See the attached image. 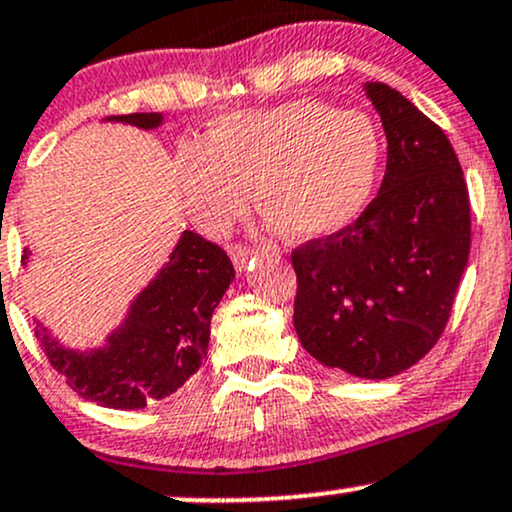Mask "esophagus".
<instances>
[{"label": "esophagus", "instance_id": "esophagus-1", "mask_svg": "<svg viewBox=\"0 0 512 512\" xmlns=\"http://www.w3.org/2000/svg\"><path fill=\"white\" fill-rule=\"evenodd\" d=\"M228 252H230V260H233V265L238 269H245L250 265V260H255L257 257V250H252V247L247 245H230Z\"/></svg>", "mask_w": 512, "mask_h": 512}]
</instances>
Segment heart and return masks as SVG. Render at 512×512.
Here are the masks:
<instances>
[{
    "instance_id": "1",
    "label": "heart",
    "mask_w": 512,
    "mask_h": 512,
    "mask_svg": "<svg viewBox=\"0 0 512 512\" xmlns=\"http://www.w3.org/2000/svg\"><path fill=\"white\" fill-rule=\"evenodd\" d=\"M381 160L372 119L313 99L223 116L204 145L177 153L184 204L201 228L226 230L250 206L291 238H328L362 213Z\"/></svg>"
}]
</instances>
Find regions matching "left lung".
<instances>
[{"label":"left lung","mask_w":512,"mask_h":512,"mask_svg":"<svg viewBox=\"0 0 512 512\" xmlns=\"http://www.w3.org/2000/svg\"><path fill=\"white\" fill-rule=\"evenodd\" d=\"M389 155L362 216L291 252L294 328L325 367L389 379L445 333L471 247L462 165L445 131L391 89L369 82Z\"/></svg>","instance_id":"obj_1"}]
</instances>
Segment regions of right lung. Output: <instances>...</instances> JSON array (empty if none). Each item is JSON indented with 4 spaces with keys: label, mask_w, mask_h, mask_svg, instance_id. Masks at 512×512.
Masks as SVG:
<instances>
[{
    "label": "right lung",
    "mask_w": 512,
    "mask_h": 512,
    "mask_svg": "<svg viewBox=\"0 0 512 512\" xmlns=\"http://www.w3.org/2000/svg\"><path fill=\"white\" fill-rule=\"evenodd\" d=\"M116 121L155 128L162 116L128 114ZM233 277V262L223 247L184 230L170 262L133 301L106 347L67 350L38 320L33 333L50 367L82 398L121 411L145 408L177 391L201 367L209 350L211 316Z\"/></svg>",
    "instance_id": "right-lung-1"
}]
</instances>
